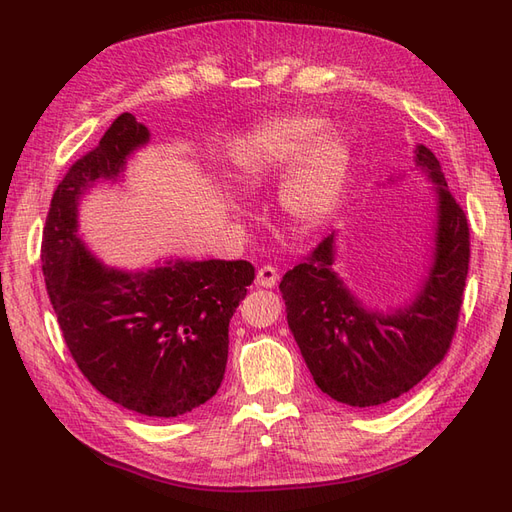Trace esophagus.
Segmentation results:
<instances>
[{
	"mask_svg": "<svg viewBox=\"0 0 512 512\" xmlns=\"http://www.w3.org/2000/svg\"><path fill=\"white\" fill-rule=\"evenodd\" d=\"M277 280H280V275H277V269L271 267V265H265L260 267L258 273H256V286H262V288H273L277 284Z\"/></svg>",
	"mask_w": 512,
	"mask_h": 512,
	"instance_id": "34e87169",
	"label": "esophagus"
}]
</instances>
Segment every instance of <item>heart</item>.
Segmentation results:
<instances>
[{
    "instance_id": "heart-1",
    "label": "heart",
    "mask_w": 512,
    "mask_h": 512,
    "mask_svg": "<svg viewBox=\"0 0 512 512\" xmlns=\"http://www.w3.org/2000/svg\"><path fill=\"white\" fill-rule=\"evenodd\" d=\"M316 115L294 113L260 123L235 145L230 164L245 185H258L291 164L277 190L286 220L299 230L327 222L344 196L352 151L342 136L320 132Z\"/></svg>"
}]
</instances>
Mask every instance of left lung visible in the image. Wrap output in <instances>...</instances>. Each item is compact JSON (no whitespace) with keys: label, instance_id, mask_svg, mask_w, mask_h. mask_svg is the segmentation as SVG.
I'll return each instance as SVG.
<instances>
[{"label":"left lung","instance_id":"obj_1","mask_svg":"<svg viewBox=\"0 0 512 512\" xmlns=\"http://www.w3.org/2000/svg\"><path fill=\"white\" fill-rule=\"evenodd\" d=\"M416 168L436 185V247L410 305L378 312L348 290L335 265V235L280 282L288 327L309 374L339 404L374 408L408 393L451 348L470 262L468 218L448 190L438 158L414 149Z\"/></svg>","mask_w":512,"mask_h":512}]
</instances>
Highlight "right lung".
Masks as SVG:
<instances>
[{
    "mask_svg": "<svg viewBox=\"0 0 512 512\" xmlns=\"http://www.w3.org/2000/svg\"><path fill=\"white\" fill-rule=\"evenodd\" d=\"M147 143L149 130L123 113L70 166L46 215L42 273L61 335L91 386L132 412L173 418L218 393L228 324L254 267L170 258L156 269L121 271L87 250L76 222L81 196L100 179L117 181Z\"/></svg>",
    "mask_w": 512,
    "mask_h": 512,
    "instance_id": "obj_1",
    "label": "right lung"
}]
</instances>
